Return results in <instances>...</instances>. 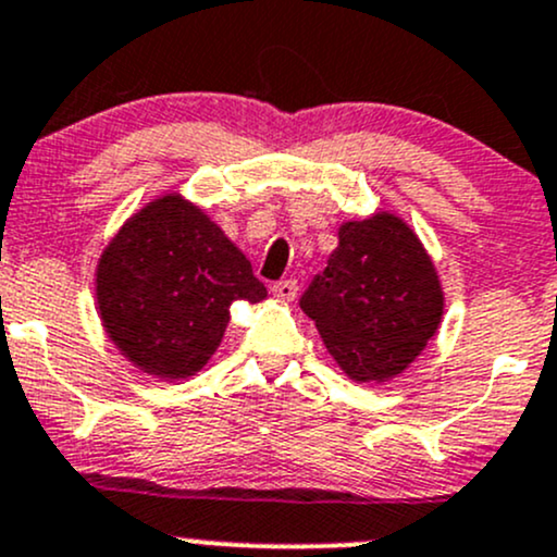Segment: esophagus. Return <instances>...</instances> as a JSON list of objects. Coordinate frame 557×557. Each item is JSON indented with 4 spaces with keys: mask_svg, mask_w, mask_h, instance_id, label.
<instances>
[{
    "mask_svg": "<svg viewBox=\"0 0 557 557\" xmlns=\"http://www.w3.org/2000/svg\"><path fill=\"white\" fill-rule=\"evenodd\" d=\"M298 293V283L296 280H280V283L272 285V296L280 298V301H293Z\"/></svg>",
    "mask_w": 557,
    "mask_h": 557,
    "instance_id": "obj_1",
    "label": "esophagus"
}]
</instances>
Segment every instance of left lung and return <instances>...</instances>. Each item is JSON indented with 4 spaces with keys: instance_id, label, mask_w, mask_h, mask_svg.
<instances>
[{
    "instance_id": "1",
    "label": "left lung",
    "mask_w": 557,
    "mask_h": 557,
    "mask_svg": "<svg viewBox=\"0 0 557 557\" xmlns=\"http://www.w3.org/2000/svg\"><path fill=\"white\" fill-rule=\"evenodd\" d=\"M330 357L351 381L405 372L436 335L444 290L431 256L396 213L338 227V248L301 296Z\"/></svg>"
}]
</instances>
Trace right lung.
<instances>
[{
  "label": "right lung",
  "mask_w": 557,
  "mask_h": 557,
  "mask_svg": "<svg viewBox=\"0 0 557 557\" xmlns=\"http://www.w3.org/2000/svg\"><path fill=\"white\" fill-rule=\"evenodd\" d=\"M95 296L108 338L134 368L182 381L209 364L232 304L264 301L267 288L209 213L166 193L102 250Z\"/></svg>",
  "instance_id": "add662e5"
}]
</instances>
